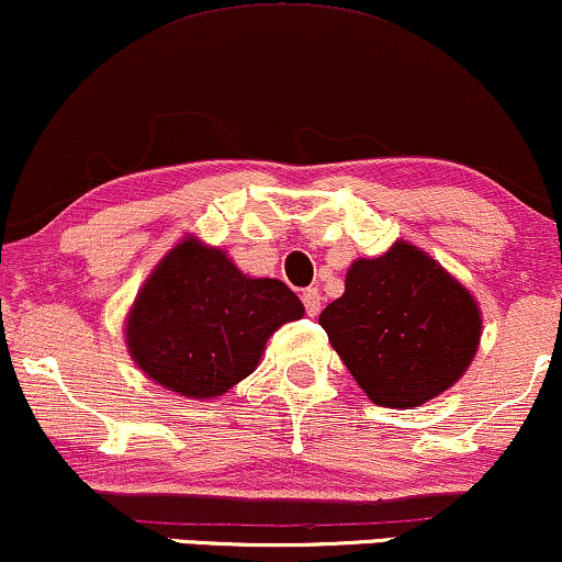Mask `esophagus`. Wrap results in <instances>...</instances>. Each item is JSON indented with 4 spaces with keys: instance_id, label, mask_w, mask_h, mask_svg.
<instances>
[{
    "instance_id": "obj_1",
    "label": "esophagus",
    "mask_w": 562,
    "mask_h": 562,
    "mask_svg": "<svg viewBox=\"0 0 562 562\" xmlns=\"http://www.w3.org/2000/svg\"><path fill=\"white\" fill-rule=\"evenodd\" d=\"M302 305H305V310H307V315H318L321 313V305H323V296H321V292L315 286H310V289H305V292H302Z\"/></svg>"
}]
</instances>
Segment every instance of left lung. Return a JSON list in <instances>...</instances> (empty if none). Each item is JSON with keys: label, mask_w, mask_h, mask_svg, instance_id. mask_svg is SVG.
I'll list each match as a JSON object with an SVG mask.
<instances>
[{"label": "left lung", "mask_w": 562, "mask_h": 562, "mask_svg": "<svg viewBox=\"0 0 562 562\" xmlns=\"http://www.w3.org/2000/svg\"><path fill=\"white\" fill-rule=\"evenodd\" d=\"M318 323L375 405H424L471 366L481 310L434 257L397 241L373 260H355L345 294Z\"/></svg>", "instance_id": "left-lung-1"}]
</instances>
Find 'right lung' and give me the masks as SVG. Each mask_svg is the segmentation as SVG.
Wrapping results in <instances>:
<instances>
[{"mask_svg": "<svg viewBox=\"0 0 562 562\" xmlns=\"http://www.w3.org/2000/svg\"><path fill=\"white\" fill-rule=\"evenodd\" d=\"M305 315L279 279H252L196 236L178 241L138 289L125 347L144 375L191 400L226 394L255 371L266 341Z\"/></svg>", "mask_w": 562, "mask_h": 562, "instance_id": "right-lung-1", "label": "right lung"}]
</instances>
